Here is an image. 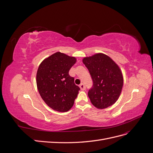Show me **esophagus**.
I'll return each mask as SVG.
<instances>
[{
	"mask_svg": "<svg viewBox=\"0 0 153 153\" xmlns=\"http://www.w3.org/2000/svg\"><path fill=\"white\" fill-rule=\"evenodd\" d=\"M79 87H80V89L82 90V91H84V90L85 89V85H84V84H81L79 85Z\"/></svg>",
	"mask_w": 153,
	"mask_h": 153,
	"instance_id": "esophagus-1",
	"label": "esophagus"
}]
</instances>
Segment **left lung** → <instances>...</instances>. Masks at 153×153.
<instances>
[{"instance_id":"1","label":"left lung","mask_w":153,"mask_h":153,"mask_svg":"<svg viewBox=\"0 0 153 153\" xmlns=\"http://www.w3.org/2000/svg\"><path fill=\"white\" fill-rule=\"evenodd\" d=\"M93 85L88 92L92 104L99 109L114 105L121 94L123 76L117 64L107 55L96 53L83 59Z\"/></svg>"}]
</instances>
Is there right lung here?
Here are the masks:
<instances>
[{
  "label": "right lung",
  "mask_w": 153,
  "mask_h": 153,
  "mask_svg": "<svg viewBox=\"0 0 153 153\" xmlns=\"http://www.w3.org/2000/svg\"><path fill=\"white\" fill-rule=\"evenodd\" d=\"M74 57L56 52L40 64L36 75V84L41 98L51 108L68 112L73 106L80 91L69 76V71L75 64Z\"/></svg>",
  "instance_id": "right-lung-1"
}]
</instances>
